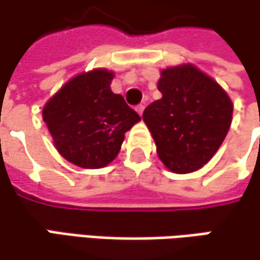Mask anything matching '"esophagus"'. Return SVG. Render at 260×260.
I'll return each instance as SVG.
<instances>
[{
	"instance_id": "34e87169",
	"label": "esophagus",
	"mask_w": 260,
	"mask_h": 260,
	"mask_svg": "<svg viewBox=\"0 0 260 260\" xmlns=\"http://www.w3.org/2000/svg\"><path fill=\"white\" fill-rule=\"evenodd\" d=\"M135 110H137V113H138L140 116H143V111H144V106H137V108H135Z\"/></svg>"
}]
</instances>
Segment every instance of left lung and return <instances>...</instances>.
I'll use <instances>...</instances> for the list:
<instances>
[{"mask_svg":"<svg viewBox=\"0 0 260 260\" xmlns=\"http://www.w3.org/2000/svg\"><path fill=\"white\" fill-rule=\"evenodd\" d=\"M162 98L143 113L162 164L176 174L201 170L222 146L234 106L224 89L192 63L160 71Z\"/></svg>","mask_w":260,"mask_h":260,"instance_id":"8db88e82","label":"left lung"}]
</instances>
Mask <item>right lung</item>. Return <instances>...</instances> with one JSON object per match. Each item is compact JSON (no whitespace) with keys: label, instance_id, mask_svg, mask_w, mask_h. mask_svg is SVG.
<instances>
[{"label":"right lung","instance_id":"add662e5","mask_svg":"<svg viewBox=\"0 0 260 260\" xmlns=\"http://www.w3.org/2000/svg\"><path fill=\"white\" fill-rule=\"evenodd\" d=\"M113 71L95 68L65 83L43 107V120L59 154L84 168H104L116 159L140 116L113 93Z\"/></svg>","mask_w":260,"mask_h":260}]
</instances>
